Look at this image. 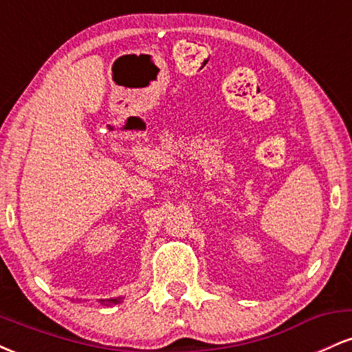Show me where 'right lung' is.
Wrapping results in <instances>:
<instances>
[{
	"mask_svg": "<svg viewBox=\"0 0 352 352\" xmlns=\"http://www.w3.org/2000/svg\"><path fill=\"white\" fill-rule=\"evenodd\" d=\"M119 301H120V298H116V300H111L109 302H114V305H116V302H119Z\"/></svg>",
	"mask_w": 352,
	"mask_h": 352,
	"instance_id": "1",
	"label": "right lung"
}]
</instances>
